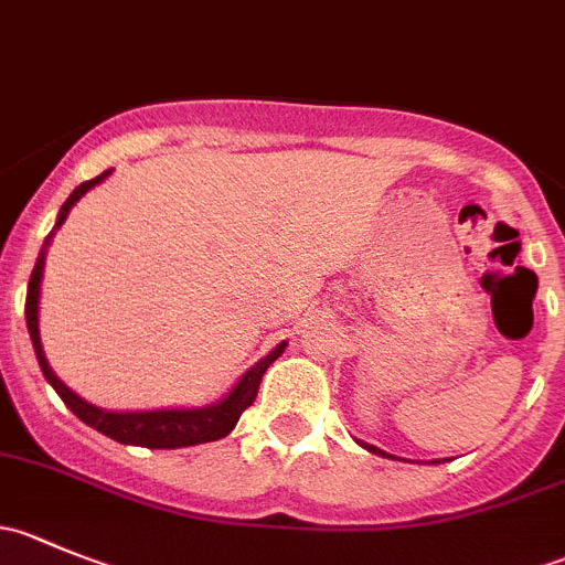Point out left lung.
Returning a JSON list of instances; mask_svg holds the SVG:
<instances>
[{
	"instance_id": "8db88e82",
	"label": "left lung",
	"mask_w": 565,
	"mask_h": 565,
	"mask_svg": "<svg viewBox=\"0 0 565 565\" xmlns=\"http://www.w3.org/2000/svg\"><path fill=\"white\" fill-rule=\"evenodd\" d=\"M358 443H361V446H363V448H366V451H372V454H383V457H388V459H393V457H391V454H385V451H380V448H374V446H369V443H363V440H358Z\"/></svg>"
}]
</instances>
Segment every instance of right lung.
<instances>
[{"label":"right lung","instance_id":"obj_1","mask_svg":"<svg viewBox=\"0 0 565 565\" xmlns=\"http://www.w3.org/2000/svg\"><path fill=\"white\" fill-rule=\"evenodd\" d=\"M111 174V169L104 174H98L95 180L82 182L76 191L67 196V202L60 207V215H56V224L51 230V235L45 237L43 248H40V256L35 262V270L30 276V287H26V306H24V315H26V328H30V339L32 347H35V355L40 363V372L43 377L49 380L51 388L60 393V398L65 402V407L71 409L73 415L84 420L87 426L98 429L100 435L111 437V440L122 443V446H141V448H185V446H199V443H213L221 440V437L230 435L232 429L237 426L241 420L243 409L250 407L256 398V391H259L262 383V374L267 372L273 361L284 352L287 341L276 347V350L267 352L259 363L248 369L237 385L226 393L221 402L207 404V407H196V409H147V413H111V409H100L95 404L84 402L78 393H73L51 372L49 361H45V352L43 344H40V328H38V303H40V281H43V265H45V250H49L51 237L54 232L65 224L67 213H71L73 204L95 188L98 182H104L106 177Z\"/></svg>","mask_w":565,"mask_h":565}]
</instances>
